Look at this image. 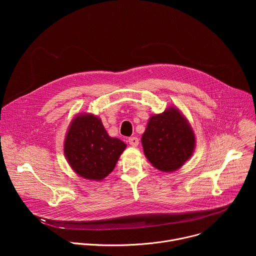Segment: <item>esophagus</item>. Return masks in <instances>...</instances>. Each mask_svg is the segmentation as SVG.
Returning a JSON list of instances; mask_svg holds the SVG:
<instances>
[{"mask_svg":"<svg viewBox=\"0 0 256 256\" xmlns=\"http://www.w3.org/2000/svg\"><path fill=\"white\" fill-rule=\"evenodd\" d=\"M138 138H136V136H132V138H128V144H130V146H132V147H136V146L138 144Z\"/></svg>","mask_w":256,"mask_h":256,"instance_id":"34e87169","label":"esophagus"}]
</instances>
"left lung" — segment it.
I'll return each instance as SVG.
<instances>
[{
	"label": "left lung",
	"mask_w": 256,
	"mask_h": 256,
	"mask_svg": "<svg viewBox=\"0 0 256 256\" xmlns=\"http://www.w3.org/2000/svg\"><path fill=\"white\" fill-rule=\"evenodd\" d=\"M146 157L161 171H173L192 156L196 144L192 130L178 109L171 107L150 118L142 136Z\"/></svg>",
	"instance_id": "8db88e82"
}]
</instances>
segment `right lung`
Listing matches in <instances>:
<instances>
[{"mask_svg":"<svg viewBox=\"0 0 256 256\" xmlns=\"http://www.w3.org/2000/svg\"><path fill=\"white\" fill-rule=\"evenodd\" d=\"M126 147L120 138L108 136L97 116L86 114L72 122L64 140V155L80 176L102 180L114 170Z\"/></svg>","mask_w":256,"mask_h":256,"instance_id":"add662e5","label":"right lung"}]
</instances>
